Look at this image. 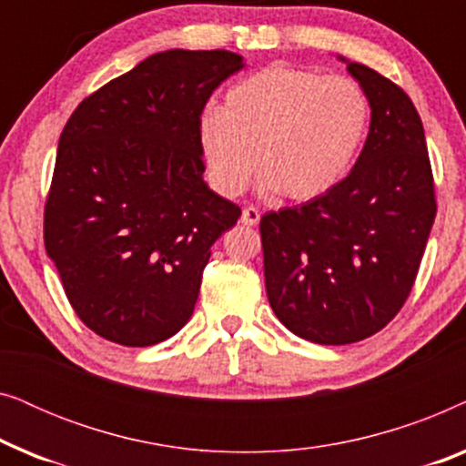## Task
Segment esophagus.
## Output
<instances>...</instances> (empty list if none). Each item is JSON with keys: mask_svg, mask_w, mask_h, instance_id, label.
Segmentation results:
<instances>
[{"mask_svg": "<svg viewBox=\"0 0 466 466\" xmlns=\"http://www.w3.org/2000/svg\"><path fill=\"white\" fill-rule=\"evenodd\" d=\"M258 220H260V212L257 208H252V206L244 208V212H241V222H244V225L257 227Z\"/></svg>", "mask_w": 466, "mask_h": 466, "instance_id": "1", "label": "esophagus"}]
</instances>
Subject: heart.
<instances>
[{
  "label": "heart",
  "mask_w": 466,
  "mask_h": 466,
  "mask_svg": "<svg viewBox=\"0 0 466 466\" xmlns=\"http://www.w3.org/2000/svg\"><path fill=\"white\" fill-rule=\"evenodd\" d=\"M369 118L356 80L278 63L228 88L222 110L203 112L199 139L220 193L239 195L258 161L267 190L309 201L348 176Z\"/></svg>",
  "instance_id": "1"
}]
</instances>
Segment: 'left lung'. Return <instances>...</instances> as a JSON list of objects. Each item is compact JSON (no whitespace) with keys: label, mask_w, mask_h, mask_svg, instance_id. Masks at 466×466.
<instances>
[{"label":"left lung","mask_w":466,"mask_h":466,"mask_svg":"<svg viewBox=\"0 0 466 466\" xmlns=\"http://www.w3.org/2000/svg\"><path fill=\"white\" fill-rule=\"evenodd\" d=\"M371 106L354 169L260 218L267 297L301 339L346 346L386 327L416 282L437 199L422 120L399 85L348 63Z\"/></svg>","instance_id":"8db88e82"}]
</instances>
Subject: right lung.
I'll list each match as a JSON object with an SVG mask.
<instances>
[{"label": "right lung", "mask_w": 466, "mask_h": 466, "mask_svg": "<svg viewBox=\"0 0 466 466\" xmlns=\"http://www.w3.org/2000/svg\"><path fill=\"white\" fill-rule=\"evenodd\" d=\"M244 67L228 50L157 53L72 112L44 206V246L76 316L129 348L193 316L209 248L241 216L203 182L199 120Z\"/></svg>", "instance_id": "1"}]
</instances>
